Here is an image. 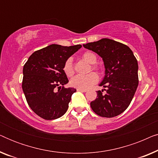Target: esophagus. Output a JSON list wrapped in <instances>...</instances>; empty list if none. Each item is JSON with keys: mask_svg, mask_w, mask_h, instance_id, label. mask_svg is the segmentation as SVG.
<instances>
[{"mask_svg": "<svg viewBox=\"0 0 158 158\" xmlns=\"http://www.w3.org/2000/svg\"><path fill=\"white\" fill-rule=\"evenodd\" d=\"M77 91H81V92H86V91H87V90L81 89V88H77Z\"/></svg>", "mask_w": 158, "mask_h": 158, "instance_id": "obj_1", "label": "esophagus"}]
</instances>
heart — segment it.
Wrapping results in <instances>:
<instances>
[{"label": "heart", "mask_w": 158, "mask_h": 158, "mask_svg": "<svg viewBox=\"0 0 158 158\" xmlns=\"http://www.w3.org/2000/svg\"><path fill=\"white\" fill-rule=\"evenodd\" d=\"M83 59L90 64H94L97 62V57L92 52H85L82 56ZM94 70H97L98 68L96 66H93ZM63 70L67 76L70 77L74 74V69H73V60L72 58H68L64 62L63 66ZM98 81V77L96 73H90L86 75H76L70 80V85L73 87L81 88V89H88L96 84Z\"/></svg>", "instance_id": "b5f03b06"}]
</instances>
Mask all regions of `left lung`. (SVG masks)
<instances>
[{"label": "left lung", "instance_id": "1", "mask_svg": "<svg viewBox=\"0 0 158 158\" xmlns=\"http://www.w3.org/2000/svg\"><path fill=\"white\" fill-rule=\"evenodd\" d=\"M83 47L98 54L105 67V76L99 85L106 88V94L98 90L90 107L102 117L119 115L130 104L139 83L137 59L128 46L110 39H101Z\"/></svg>", "mask_w": 158, "mask_h": 158}]
</instances>
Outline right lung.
<instances>
[{"mask_svg": "<svg viewBox=\"0 0 158 158\" xmlns=\"http://www.w3.org/2000/svg\"><path fill=\"white\" fill-rule=\"evenodd\" d=\"M81 47V44L70 47L51 44L34 52L23 66V94L32 111L44 119H56L66 113L76 89L64 88L69 81L63 66ZM57 87L58 90L56 92Z\"/></svg>", "mask_w": 158, "mask_h": 158, "instance_id": "obj_1", "label": "right lung"}]
</instances>
